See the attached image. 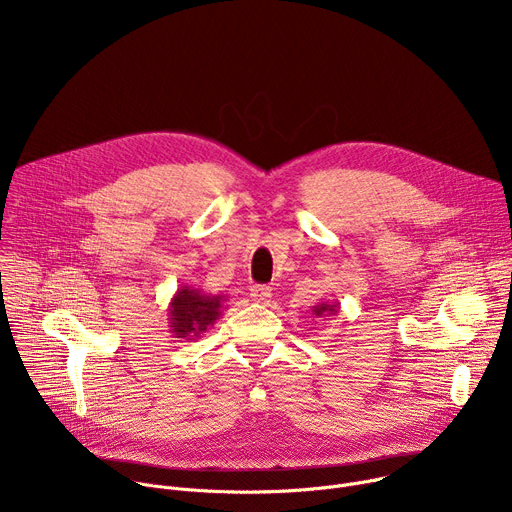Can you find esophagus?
<instances>
[{
  "label": "esophagus",
  "instance_id": "esophagus-1",
  "mask_svg": "<svg viewBox=\"0 0 512 512\" xmlns=\"http://www.w3.org/2000/svg\"><path fill=\"white\" fill-rule=\"evenodd\" d=\"M249 296H251L255 302H265V300L271 298V287H269V285H251Z\"/></svg>",
  "mask_w": 512,
  "mask_h": 512
}]
</instances>
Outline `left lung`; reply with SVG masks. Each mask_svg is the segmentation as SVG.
I'll use <instances>...</instances> for the list:
<instances>
[{
    "mask_svg": "<svg viewBox=\"0 0 512 512\" xmlns=\"http://www.w3.org/2000/svg\"><path fill=\"white\" fill-rule=\"evenodd\" d=\"M338 310H340V304H338V302H322V304H318V306L312 308V312H314L316 318H330V316H336Z\"/></svg>",
    "mask_w": 512,
    "mask_h": 512,
    "instance_id": "1",
    "label": "left lung"
}]
</instances>
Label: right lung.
<instances>
[{
	"label": "right lung",
	"mask_w": 512,
	"mask_h": 512,
	"mask_svg": "<svg viewBox=\"0 0 512 512\" xmlns=\"http://www.w3.org/2000/svg\"><path fill=\"white\" fill-rule=\"evenodd\" d=\"M227 296L204 294L200 287L180 285L168 306V326L174 338L196 340L223 316Z\"/></svg>",
	"instance_id": "add662e5"
}]
</instances>
